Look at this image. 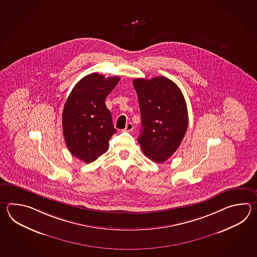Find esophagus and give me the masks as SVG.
I'll return each mask as SVG.
<instances>
[{"label":"esophagus","mask_w":257,"mask_h":257,"mask_svg":"<svg viewBox=\"0 0 257 257\" xmlns=\"http://www.w3.org/2000/svg\"><path fill=\"white\" fill-rule=\"evenodd\" d=\"M133 130V124L132 123H127L126 125V127H125V130L124 131H127V132H131Z\"/></svg>","instance_id":"34e87169"}]
</instances>
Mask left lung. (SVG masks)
<instances>
[{"mask_svg": "<svg viewBox=\"0 0 257 257\" xmlns=\"http://www.w3.org/2000/svg\"><path fill=\"white\" fill-rule=\"evenodd\" d=\"M142 130L138 142L155 163H164L180 146L188 126L186 100L179 87L166 77L134 79Z\"/></svg>", "mask_w": 257, "mask_h": 257, "instance_id": "obj_1", "label": "left lung"}]
</instances>
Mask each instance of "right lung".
Here are the masks:
<instances>
[{
	"label": "right lung",
	"instance_id": "1",
	"mask_svg": "<svg viewBox=\"0 0 257 257\" xmlns=\"http://www.w3.org/2000/svg\"><path fill=\"white\" fill-rule=\"evenodd\" d=\"M93 72L83 77L72 89L62 112V128L70 153L90 164L107 152L110 138L116 130L104 100L119 81Z\"/></svg>",
	"mask_w": 257,
	"mask_h": 257
}]
</instances>
